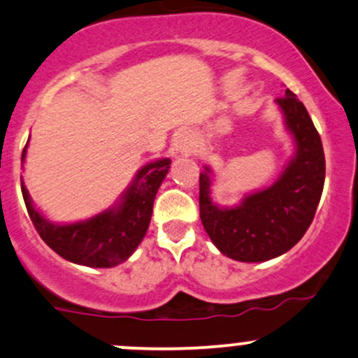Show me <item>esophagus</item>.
<instances>
[{"instance_id":"esophagus-1","label":"esophagus","mask_w":358,"mask_h":358,"mask_svg":"<svg viewBox=\"0 0 358 358\" xmlns=\"http://www.w3.org/2000/svg\"><path fill=\"white\" fill-rule=\"evenodd\" d=\"M173 151H175V155H188V152L192 151V144L190 141L185 139V137H180V139L175 141V148H173Z\"/></svg>"}]
</instances>
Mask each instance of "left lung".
Returning a JSON list of instances; mask_svg holds the SVG:
<instances>
[{
  "label": "left lung",
  "instance_id": "1",
  "mask_svg": "<svg viewBox=\"0 0 358 358\" xmlns=\"http://www.w3.org/2000/svg\"><path fill=\"white\" fill-rule=\"evenodd\" d=\"M275 103L296 144L277 182L246 195L239 206L217 207L210 199V168L203 166L199 178L203 229L222 255L238 262L272 260L297 245L311 226L323 194V144L308 110L290 90Z\"/></svg>",
  "mask_w": 358,
  "mask_h": 358
}]
</instances>
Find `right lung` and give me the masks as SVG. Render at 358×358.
Returning <instances> with one entry per match:
<instances>
[{
  "mask_svg": "<svg viewBox=\"0 0 358 358\" xmlns=\"http://www.w3.org/2000/svg\"><path fill=\"white\" fill-rule=\"evenodd\" d=\"M27 146L22 159H25ZM170 159L163 158L144 164L115 206L86 221L71 224L47 221L34 207L29 190L22 182L23 200L38 236L59 257L78 265L110 268L127 260L146 236L152 203L170 170Z\"/></svg>",
  "mask_w": 358,
  "mask_h": 358,
  "instance_id": "add662e5",
  "label": "right lung"
}]
</instances>
